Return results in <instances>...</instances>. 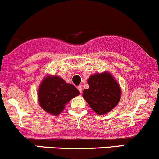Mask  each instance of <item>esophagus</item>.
I'll return each mask as SVG.
<instances>
[{
    "label": "esophagus",
    "instance_id": "34e87169",
    "mask_svg": "<svg viewBox=\"0 0 159 159\" xmlns=\"http://www.w3.org/2000/svg\"><path fill=\"white\" fill-rule=\"evenodd\" d=\"M78 90H79L80 93H82V87H81V86H78Z\"/></svg>",
    "mask_w": 159,
    "mask_h": 159
}]
</instances>
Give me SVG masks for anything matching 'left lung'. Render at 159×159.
I'll list each match as a JSON object with an SVG mask.
<instances>
[{
    "instance_id": "1",
    "label": "left lung",
    "mask_w": 159,
    "mask_h": 159,
    "mask_svg": "<svg viewBox=\"0 0 159 159\" xmlns=\"http://www.w3.org/2000/svg\"><path fill=\"white\" fill-rule=\"evenodd\" d=\"M87 83L90 87L83 91V97L96 114H107L119 103L121 89L109 72L93 75Z\"/></svg>"
}]
</instances>
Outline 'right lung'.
Returning a JSON list of instances; mask_svg holds the SVG:
<instances>
[{
	"label": "right lung",
	"mask_w": 159,
	"mask_h": 159,
	"mask_svg": "<svg viewBox=\"0 0 159 159\" xmlns=\"http://www.w3.org/2000/svg\"><path fill=\"white\" fill-rule=\"evenodd\" d=\"M79 94L74 85L66 83L59 76H47L39 87L38 101L47 113L59 115L64 110L66 104Z\"/></svg>",
	"instance_id": "add662e5"
}]
</instances>
